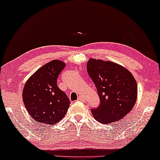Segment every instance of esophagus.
Instances as JSON below:
<instances>
[{
	"instance_id": "1",
	"label": "esophagus",
	"mask_w": 160,
	"mask_h": 160,
	"mask_svg": "<svg viewBox=\"0 0 160 160\" xmlns=\"http://www.w3.org/2000/svg\"><path fill=\"white\" fill-rule=\"evenodd\" d=\"M78 100H80V101H85V100H86V99H85L83 96H79L78 97Z\"/></svg>"
}]
</instances>
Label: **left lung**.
Instances as JSON below:
<instances>
[{
  "instance_id": "left-lung-1",
  "label": "left lung",
  "mask_w": 160,
  "mask_h": 160,
  "mask_svg": "<svg viewBox=\"0 0 160 160\" xmlns=\"http://www.w3.org/2000/svg\"><path fill=\"white\" fill-rule=\"evenodd\" d=\"M87 71L100 100L98 108L92 109L95 120L103 124L117 122L132 110L137 98V84L127 68L112 61L90 58Z\"/></svg>"
}]
</instances>
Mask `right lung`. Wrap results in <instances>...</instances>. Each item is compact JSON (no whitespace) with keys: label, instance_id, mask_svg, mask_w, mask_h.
I'll list each match as a JSON object with an SVG mask.
<instances>
[{"label":"right lung","instance_id":"obj_1","mask_svg":"<svg viewBox=\"0 0 160 160\" xmlns=\"http://www.w3.org/2000/svg\"><path fill=\"white\" fill-rule=\"evenodd\" d=\"M65 66L61 60H52L36 71L24 85V106L38 122L56 124L67 112L70 100L57 85L58 75Z\"/></svg>","mask_w":160,"mask_h":160}]
</instances>
